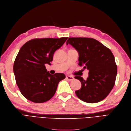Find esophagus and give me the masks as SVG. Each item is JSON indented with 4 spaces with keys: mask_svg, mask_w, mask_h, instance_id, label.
<instances>
[{
    "mask_svg": "<svg viewBox=\"0 0 131 131\" xmlns=\"http://www.w3.org/2000/svg\"><path fill=\"white\" fill-rule=\"evenodd\" d=\"M66 79L68 80V81H72L74 79V78L73 77V76H66Z\"/></svg>",
    "mask_w": 131,
    "mask_h": 131,
    "instance_id": "1",
    "label": "esophagus"
}]
</instances>
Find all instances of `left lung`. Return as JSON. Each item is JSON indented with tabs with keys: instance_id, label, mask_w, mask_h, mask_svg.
Returning a JSON list of instances; mask_svg holds the SVG:
<instances>
[{
	"instance_id": "left-lung-1",
	"label": "left lung",
	"mask_w": 131,
	"mask_h": 131,
	"mask_svg": "<svg viewBox=\"0 0 131 131\" xmlns=\"http://www.w3.org/2000/svg\"><path fill=\"white\" fill-rule=\"evenodd\" d=\"M66 44H70L78 51L79 65L89 71L87 80L81 76L75 77L82 84L81 89L75 91L76 95L87 103L102 101L113 88L117 74V66L112 51L92 38L70 37Z\"/></svg>"
}]
</instances>
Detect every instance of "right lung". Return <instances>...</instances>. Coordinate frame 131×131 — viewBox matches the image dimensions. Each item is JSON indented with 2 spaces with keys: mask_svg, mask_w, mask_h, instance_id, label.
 Segmentation results:
<instances>
[{
  "mask_svg": "<svg viewBox=\"0 0 131 131\" xmlns=\"http://www.w3.org/2000/svg\"><path fill=\"white\" fill-rule=\"evenodd\" d=\"M67 37L33 39L19 51L13 64L16 83L21 94L35 103H43L55 94L58 83L66 78L63 73L51 75L45 64L50 65L53 53Z\"/></svg>",
  "mask_w": 131,
  "mask_h": 131,
  "instance_id": "1",
  "label": "right lung"
}]
</instances>
